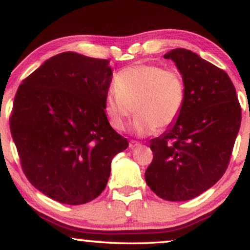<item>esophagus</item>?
<instances>
[{"label":"esophagus","instance_id":"esophagus-1","mask_svg":"<svg viewBox=\"0 0 250 250\" xmlns=\"http://www.w3.org/2000/svg\"><path fill=\"white\" fill-rule=\"evenodd\" d=\"M138 146H140V144L138 142H135V140H131V142L129 143V148H131V149L136 148V147H138Z\"/></svg>","mask_w":250,"mask_h":250}]
</instances>
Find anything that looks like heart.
I'll list each match as a JSON object with an SVG mask.
<instances>
[{"mask_svg":"<svg viewBox=\"0 0 250 250\" xmlns=\"http://www.w3.org/2000/svg\"><path fill=\"white\" fill-rule=\"evenodd\" d=\"M185 101V80L178 70L138 63L118 72L114 89L105 95L104 111L114 129L124 130L135 107L138 114L131 129L137 135L145 136L156 128L165 130L173 125Z\"/></svg>","mask_w":250,"mask_h":250,"instance_id":"b5f03b06","label":"heart"}]
</instances>
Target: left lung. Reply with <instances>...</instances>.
Here are the masks:
<instances>
[{
    "label": "left lung",
    "mask_w": 250,
    "mask_h": 250,
    "mask_svg": "<svg viewBox=\"0 0 250 250\" xmlns=\"http://www.w3.org/2000/svg\"><path fill=\"white\" fill-rule=\"evenodd\" d=\"M184 77L186 101L178 120L150 140L148 187L170 202L203 194L222 178L240 129L241 107L226 71L186 48L164 55Z\"/></svg>",
    "instance_id": "left-lung-1"
}]
</instances>
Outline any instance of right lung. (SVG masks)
I'll return each instance as SVG.
<instances>
[{
  "instance_id": "add662e5",
  "label": "right lung",
  "mask_w": 250,
  "mask_h": 250,
  "mask_svg": "<svg viewBox=\"0 0 250 250\" xmlns=\"http://www.w3.org/2000/svg\"><path fill=\"white\" fill-rule=\"evenodd\" d=\"M112 75L110 60L63 52L17 90L10 129L21 167L56 202L80 205L100 196L112 160L129 145L104 111Z\"/></svg>"
}]
</instances>
